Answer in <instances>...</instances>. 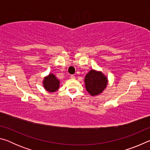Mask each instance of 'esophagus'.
<instances>
[{
  "label": "esophagus",
  "mask_w": 150,
  "mask_h": 150,
  "mask_svg": "<svg viewBox=\"0 0 150 150\" xmlns=\"http://www.w3.org/2000/svg\"><path fill=\"white\" fill-rule=\"evenodd\" d=\"M71 79H75V76L74 75H71Z\"/></svg>",
  "instance_id": "34e87169"
}]
</instances>
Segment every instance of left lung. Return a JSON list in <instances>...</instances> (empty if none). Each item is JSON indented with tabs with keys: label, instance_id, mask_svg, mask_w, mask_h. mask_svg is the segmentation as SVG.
Listing matches in <instances>:
<instances>
[{
	"label": "left lung",
	"instance_id": "obj_1",
	"mask_svg": "<svg viewBox=\"0 0 150 150\" xmlns=\"http://www.w3.org/2000/svg\"><path fill=\"white\" fill-rule=\"evenodd\" d=\"M85 88L91 95H98L107 85V79L101 72L91 70L85 76Z\"/></svg>",
	"mask_w": 150,
	"mask_h": 150
}]
</instances>
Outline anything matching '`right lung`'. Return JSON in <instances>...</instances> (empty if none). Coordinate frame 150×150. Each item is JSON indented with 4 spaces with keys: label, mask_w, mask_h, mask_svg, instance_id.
Returning <instances> with one entry per match:
<instances>
[{
    "label": "right lung",
    "mask_w": 150,
    "mask_h": 150,
    "mask_svg": "<svg viewBox=\"0 0 150 150\" xmlns=\"http://www.w3.org/2000/svg\"><path fill=\"white\" fill-rule=\"evenodd\" d=\"M44 86L45 90L49 92L56 91L59 85V81L53 74H50L45 77L44 80Z\"/></svg>",
    "instance_id": "add662e5"
}]
</instances>
